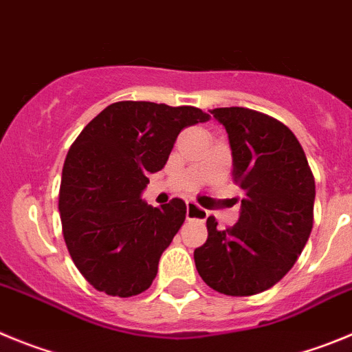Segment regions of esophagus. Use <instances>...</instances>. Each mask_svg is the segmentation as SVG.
<instances>
[{
	"label": "esophagus",
	"mask_w": 352,
	"mask_h": 352,
	"mask_svg": "<svg viewBox=\"0 0 352 352\" xmlns=\"http://www.w3.org/2000/svg\"><path fill=\"white\" fill-rule=\"evenodd\" d=\"M186 217H188V219L205 221L208 217V212L205 210V208L199 207V205L188 201V204H186Z\"/></svg>",
	"instance_id": "esophagus-1"
}]
</instances>
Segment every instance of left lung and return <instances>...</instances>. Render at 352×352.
Instances as JSON below:
<instances>
[{
  "label": "left lung",
  "mask_w": 352,
  "mask_h": 352,
  "mask_svg": "<svg viewBox=\"0 0 352 352\" xmlns=\"http://www.w3.org/2000/svg\"><path fill=\"white\" fill-rule=\"evenodd\" d=\"M243 189L235 226L207 219L208 239L195 249L199 277L230 296H251L293 268L312 231L316 184L305 153L287 126L243 107L214 109Z\"/></svg>",
  "instance_id": "8db88e82"
}]
</instances>
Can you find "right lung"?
Returning <instances> with one entry per match:
<instances>
[{
	"label": "right lung",
	"instance_id": "add662e5",
	"mask_svg": "<svg viewBox=\"0 0 352 352\" xmlns=\"http://www.w3.org/2000/svg\"><path fill=\"white\" fill-rule=\"evenodd\" d=\"M210 117L195 107L117 101L69 147L59 214L75 267L98 291L135 296L151 287L164 249L186 219V204L151 207L148 173L168 161L179 133Z\"/></svg>",
	"mask_w": 352,
	"mask_h": 352
}]
</instances>
